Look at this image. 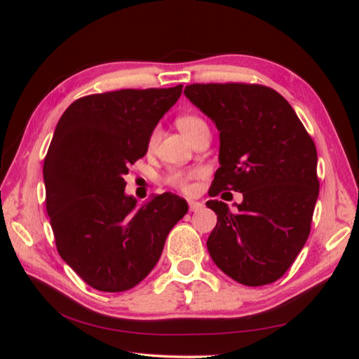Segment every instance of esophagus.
Listing matches in <instances>:
<instances>
[{"label": "esophagus", "instance_id": "1", "mask_svg": "<svg viewBox=\"0 0 359 359\" xmlns=\"http://www.w3.org/2000/svg\"><path fill=\"white\" fill-rule=\"evenodd\" d=\"M202 206H203V203H201V202H196V201H189V208H190V211H199V210H202Z\"/></svg>", "mask_w": 359, "mask_h": 359}]
</instances>
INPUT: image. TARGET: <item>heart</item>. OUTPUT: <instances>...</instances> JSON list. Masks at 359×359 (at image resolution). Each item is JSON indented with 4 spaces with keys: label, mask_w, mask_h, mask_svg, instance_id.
<instances>
[{
    "label": "heart",
    "mask_w": 359,
    "mask_h": 359,
    "mask_svg": "<svg viewBox=\"0 0 359 359\" xmlns=\"http://www.w3.org/2000/svg\"><path fill=\"white\" fill-rule=\"evenodd\" d=\"M177 126H178L181 132L191 140L193 136L196 135L199 130L206 127V123L203 121L201 116L189 114V115L178 116L177 118ZM156 140H157V132L154 130V132L149 135V139H148V148L149 149L156 145ZM196 177H198V170H187V172L173 170V172L169 173L166 181L170 184V186H173V187L184 191V193H191L193 191L191 181Z\"/></svg>",
    "instance_id": "obj_1"
}]
</instances>
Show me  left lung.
Here are the masks:
<instances>
[{
  "mask_svg": "<svg viewBox=\"0 0 359 359\" xmlns=\"http://www.w3.org/2000/svg\"><path fill=\"white\" fill-rule=\"evenodd\" d=\"M184 94L220 132V168L210 196L233 190L244 198L235 211L222 201L206 202L217 214L208 252L238 283H273L310 235L319 196L313 139L285 97L268 86L191 83Z\"/></svg>",
  "mask_w": 359,
  "mask_h": 359,
  "instance_id": "8db88e82",
  "label": "left lung"
}]
</instances>
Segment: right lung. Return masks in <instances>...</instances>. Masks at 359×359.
I'll return each mask as SVG.
<instances>
[{
	"mask_svg": "<svg viewBox=\"0 0 359 359\" xmlns=\"http://www.w3.org/2000/svg\"><path fill=\"white\" fill-rule=\"evenodd\" d=\"M182 85L85 95L62 114L43 165L46 210L62 257L86 285L124 292L156 266L189 205L173 193L137 206L124 193L128 166L148 151Z\"/></svg>",
	"mask_w": 359,
	"mask_h": 359,
	"instance_id": "add662e5",
	"label": "right lung"
}]
</instances>
